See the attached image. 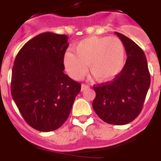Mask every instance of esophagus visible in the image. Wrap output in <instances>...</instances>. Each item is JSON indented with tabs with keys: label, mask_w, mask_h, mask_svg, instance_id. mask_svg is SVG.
Returning a JSON list of instances; mask_svg holds the SVG:
<instances>
[{
	"label": "esophagus",
	"mask_w": 161,
	"mask_h": 161,
	"mask_svg": "<svg viewBox=\"0 0 161 161\" xmlns=\"http://www.w3.org/2000/svg\"><path fill=\"white\" fill-rule=\"evenodd\" d=\"M89 86L88 85H86V84H82V86H81V90L82 91H84L85 90H86V89L89 88Z\"/></svg>",
	"instance_id": "1"
}]
</instances>
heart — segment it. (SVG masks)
<instances>
[{
	"instance_id": "1",
	"label": "heart",
	"mask_w": 161,
	"mask_h": 161,
	"mask_svg": "<svg viewBox=\"0 0 161 161\" xmlns=\"http://www.w3.org/2000/svg\"><path fill=\"white\" fill-rule=\"evenodd\" d=\"M74 52L64 53V65L76 80L86 73L88 64L91 74L99 82L111 80L124 68L125 50L118 37H88L75 46Z\"/></svg>"
}]
</instances>
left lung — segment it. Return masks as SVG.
Wrapping results in <instances>:
<instances>
[{"instance_id": "obj_1", "label": "left lung", "mask_w": 161, "mask_h": 161, "mask_svg": "<svg viewBox=\"0 0 161 161\" xmlns=\"http://www.w3.org/2000/svg\"><path fill=\"white\" fill-rule=\"evenodd\" d=\"M127 53L125 64L113 81L93 86L92 108L100 119L123 125L136 119L142 111L150 85V75L143 50L123 34L115 32Z\"/></svg>"}]
</instances>
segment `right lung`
Wrapping results in <instances>:
<instances>
[{
  "instance_id": "add662e5",
  "label": "right lung",
  "mask_w": 161,
  "mask_h": 161,
  "mask_svg": "<svg viewBox=\"0 0 161 161\" xmlns=\"http://www.w3.org/2000/svg\"><path fill=\"white\" fill-rule=\"evenodd\" d=\"M69 37L43 32L31 39L16 56L11 74L12 98L25 121L51 131L68 119L81 84L64 74Z\"/></svg>"
}]
</instances>
